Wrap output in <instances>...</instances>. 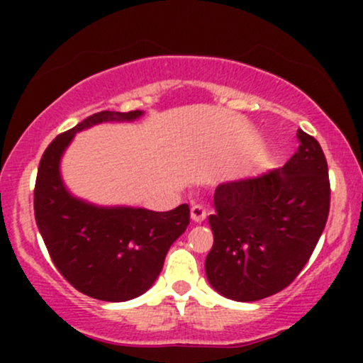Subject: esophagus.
<instances>
[{
	"instance_id": "esophagus-1",
	"label": "esophagus",
	"mask_w": 363,
	"mask_h": 363,
	"mask_svg": "<svg viewBox=\"0 0 363 363\" xmlns=\"http://www.w3.org/2000/svg\"><path fill=\"white\" fill-rule=\"evenodd\" d=\"M191 218L196 223H201L206 218V210L201 205H193L191 206Z\"/></svg>"
}]
</instances>
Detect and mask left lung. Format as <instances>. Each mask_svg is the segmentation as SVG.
I'll return each mask as SVG.
<instances>
[{"label":"left lung","mask_w":363,"mask_h":363,"mask_svg":"<svg viewBox=\"0 0 363 363\" xmlns=\"http://www.w3.org/2000/svg\"><path fill=\"white\" fill-rule=\"evenodd\" d=\"M298 150L281 169L220 184L210 215L213 247L205 269L223 297L254 302L290 285L328 222V162L314 136L297 131Z\"/></svg>","instance_id":"obj_1"}]
</instances>
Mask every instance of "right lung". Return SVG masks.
Here are the masks:
<instances>
[{"label": "right lung", "instance_id": "obj_1", "mask_svg": "<svg viewBox=\"0 0 363 363\" xmlns=\"http://www.w3.org/2000/svg\"><path fill=\"white\" fill-rule=\"evenodd\" d=\"M138 116L141 111L90 116L49 143L37 170L34 213L49 256L69 285L99 301L123 302L147 291L170 245L189 225L187 205L170 211L97 208L69 196L62 186L60 158L74 133Z\"/></svg>", "mask_w": 363, "mask_h": 363}]
</instances>
